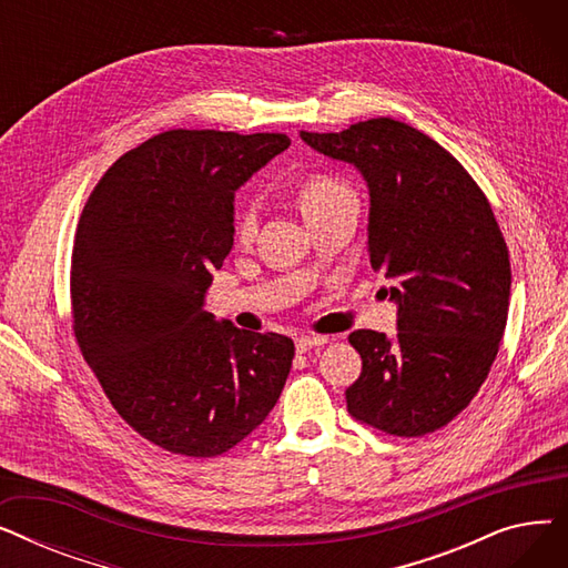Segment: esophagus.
<instances>
[{
  "label": "esophagus",
  "mask_w": 568,
  "mask_h": 568,
  "mask_svg": "<svg viewBox=\"0 0 568 568\" xmlns=\"http://www.w3.org/2000/svg\"><path fill=\"white\" fill-rule=\"evenodd\" d=\"M326 343H329V338H326V336H300V338H296V352L304 354V352L324 347Z\"/></svg>",
  "instance_id": "34e87169"
}]
</instances>
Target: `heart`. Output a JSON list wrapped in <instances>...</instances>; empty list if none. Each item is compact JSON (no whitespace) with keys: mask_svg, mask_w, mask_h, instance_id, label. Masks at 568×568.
<instances>
[{"mask_svg":"<svg viewBox=\"0 0 568 568\" xmlns=\"http://www.w3.org/2000/svg\"><path fill=\"white\" fill-rule=\"evenodd\" d=\"M300 202H302V212L308 221L317 214L332 212V209H338L345 204H356V195L345 182H341V179H336V176H315L302 189ZM257 223H260V206L255 200H248L239 206L236 216H234L236 242L248 244L257 232Z\"/></svg>","mask_w":568,"mask_h":568,"instance_id":"1","label":"heart"}]
</instances>
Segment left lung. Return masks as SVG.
<instances>
[{
    "label": "left lung",
    "mask_w": 568,
    "mask_h": 568,
    "mask_svg": "<svg viewBox=\"0 0 568 568\" xmlns=\"http://www.w3.org/2000/svg\"><path fill=\"white\" fill-rule=\"evenodd\" d=\"M300 135L364 176L371 264L398 306L394 338L349 334L362 375L347 412L386 435L435 433L481 389L509 315V248L490 202L444 146L392 116Z\"/></svg>",
    "instance_id": "8db88e82"
}]
</instances>
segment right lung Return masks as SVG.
I'll list each match as a JSON object with an SVG mask.
<instances>
[{"label":"right lung","mask_w":568,"mask_h":568,"mask_svg":"<svg viewBox=\"0 0 568 568\" xmlns=\"http://www.w3.org/2000/svg\"><path fill=\"white\" fill-rule=\"evenodd\" d=\"M283 133L165 131L89 195L71 262L73 332L119 416L170 454L212 458L274 409L294 359L281 334L204 311L234 242V191Z\"/></svg>","instance_id":"right-lung-1"}]
</instances>
